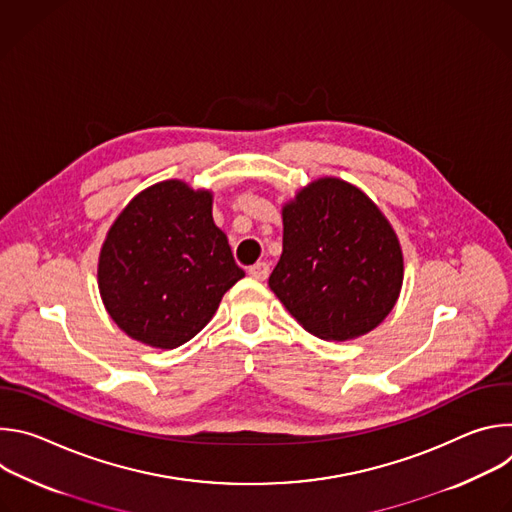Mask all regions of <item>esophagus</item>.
I'll return each instance as SVG.
<instances>
[{
    "instance_id": "esophagus-1",
    "label": "esophagus",
    "mask_w": 512,
    "mask_h": 512,
    "mask_svg": "<svg viewBox=\"0 0 512 512\" xmlns=\"http://www.w3.org/2000/svg\"><path fill=\"white\" fill-rule=\"evenodd\" d=\"M249 275H251L253 279L265 281V279L269 277V265H267V263H263V261H259V263H255V265H251V267H249Z\"/></svg>"
}]
</instances>
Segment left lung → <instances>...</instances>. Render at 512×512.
Here are the masks:
<instances>
[{
    "instance_id": "8db88e82",
    "label": "left lung",
    "mask_w": 512,
    "mask_h": 512,
    "mask_svg": "<svg viewBox=\"0 0 512 512\" xmlns=\"http://www.w3.org/2000/svg\"><path fill=\"white\" fill-rule=\"evenodd\" d=\"M283 251L269 287L310 334L344 342L395 308L403 251L383 210L350 182L324 176L281 208Z\"/></svg>"
}]
</instances>
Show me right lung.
I'll use <instances>...</instances> for the list:
<instances>
[{
    "mask_svg": "<svg viewBox=\"0 0 512 512\" xmlns=\"http://www.w3.org/2000/svg\"><path fill=\"white\" fill-rule=\"evenodd\" d=\"M245 277L212 221V192L164 180L135 194L103 241L97 281L111 320L133 340L176 348Z\"/></svg>",
    "mask_w": 512,
    "mask_h": 512,
    "instance_id": "add662e5",
    "label": "right lung"
}]
</instances>
